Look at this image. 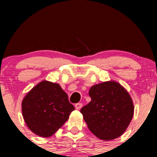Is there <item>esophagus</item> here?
I'll list each match as a JSON object with an SVG mask.
<instances>
[{
    "instance_id": "34e87169",
    "label": "esophagus",
    "mask_w": 157,
    "mask_h": 157,
    "mask_svg": "<svg viewBox=\"0 0 157 157\" xmlns=\"http://www.w3.org/2000/svg\"><path fill=\"white\" fill-rule=\"evenodd\" d=\"M82 106H83L82 103H77V104H75V109H77V110H80V109L82 108Z\"/></svg>"
}]
</instances>
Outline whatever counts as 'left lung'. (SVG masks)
Returning a JSON list of instances; mask_svg holds the SVG:
<instances>
[{
  "mask_svg": "<svg viewBox=\"0 0 157 157\" xmlns=\"http://www.w3.org/2000/svg\"><path fill=\"white\" fill-rule=\"evenodd\" d=\"M89 95L91 101L80 112L90 131L101 140L120 137L134 115L132 99L125 89L117 82H103L92 86Z\"/></svg>",
  "mask_w": 157,
  "mask_h": 157,
  "instance_id": "obj_1",
  "label": "left lung"
}]
</instances>
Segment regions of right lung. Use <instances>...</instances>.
I'll return each instance as SVG.
<instances>
[{
    "label": "right lung",
    "mask_w": 157,
    "mask_h": 157,
    "mask_svg": "<svg viewBox=\"0 0 157 157\" xmlns=\"http://www.w3.org/2000/svg\"><path fill=\"white\" fill-rule=\"evenodd\" d=\"M74 106L59 84L40 82L27 93L22 112L28 128L34 134L48 137L62 127Z\"/></svg>",
    "instance_id": "1"
}]
</instances>
